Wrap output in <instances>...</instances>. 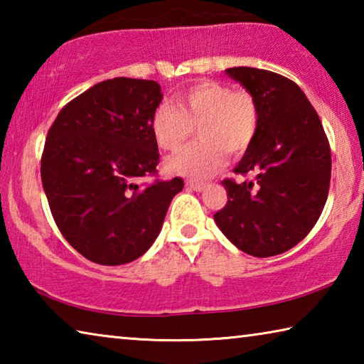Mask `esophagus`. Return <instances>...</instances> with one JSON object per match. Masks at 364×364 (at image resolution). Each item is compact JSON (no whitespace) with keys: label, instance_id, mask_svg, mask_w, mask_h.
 <instances>
[{"label":"esophagus","instance_id":"obj_1","mask_svg":"<svg viewBox=\"0 0 364 364\" xmlns=\"http://www.w3.org/2000/svg\"><path fill=\"white\" fill-rule=\"evenodd\" d=\"M186 186H188L189 189H193V191H202V189L205 188V184H204V183H200V181L188 180V181H186Z\"/></svg>","mask_w":364,"mask_h":364}]
</instances>
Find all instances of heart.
I'll list each match as a JSON object with an SVG mask.
<instances>
[{
    "label": "heart",
    "mask_w": 364,
    "mask_h": 364,
    "mask_svg": "<svg viewBox=\"0 0 364 364\" xmlns=\"http://www.w3.org/2000/svg\"><path fill=\"white\" fill-rule=\"evenodd\" d=\"M175 106L159 104L152 112L151 132L164 151L175 152L197 128L199 143L168 159L167 167L178 175L208 178L226 162V152L241 154L254 141L260 114L249 91L215 80H204L175 93Z\"/></svg>",
    "instance_id": "heart-1"
}]
</instances>
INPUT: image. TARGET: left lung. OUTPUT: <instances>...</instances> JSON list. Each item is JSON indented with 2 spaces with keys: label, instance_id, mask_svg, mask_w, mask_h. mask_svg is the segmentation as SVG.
<instances>
[{
  "label": "left lung",
  "instance_id": "obj_1",
  "mask_svg": "<svg viewBox=\"0 0 364 364\" xmlns=\"http://www.w3.org/2000/svg\"><path fill=\"white\" fill-rule=\"evenodd\" d=\"M225 72L254 96L260 122L234 168L239 175L254 173L255 180L221 181L228 202L213 218L239 250L273 257L305 239L323 212L331 181L329 141L292 80L254 67Z\"/></svg>",
  "mask_w": 364,
  "mask_h": 364
}]
</instances>
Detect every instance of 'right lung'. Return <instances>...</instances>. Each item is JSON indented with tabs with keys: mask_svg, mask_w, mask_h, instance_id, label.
<instances>
[{
	"mask_svg": "<svg viewBox=\"0 0 364 364\" xmlns=\"http://www.w3.org/2000/svg\"><path fill=\"white\" fill-rule=\"evenodd\" d=\"M154 80L112 78L72 100L49 128L41 181L59 231L90 262L136 260L156 241L181 178L157 173L152 112L162 101Z\"/></svg>",
	"mask_w": 364,
	"mask_h": 364,
	"instance_id": "add662e5",
	"label": "right lung"
}]
</instances>
